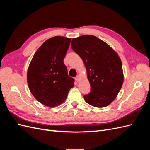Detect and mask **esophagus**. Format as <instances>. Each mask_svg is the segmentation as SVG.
<instances>
[{"label": "esophagus", "mask_w": 150, "mask_h": 150, "mask_svg": "<svg viewBox=\"0 0 150 150\" xmlns=\"http://www.w3.org/2000/svg\"><path fill=\"white\" fill-rule=\"evenodd\" d=\"M75 80L77 81V82H79V76H77L76 78H75Z\"/></svg>", "instance_id": "esophagus-1"}]
</instances>
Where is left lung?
Here are the masks:
<instances>
[{"instance_id":"left-lung-1","label":"left lung","mask_w":150,"mask_h":150,"mask_svg":"<svg viewBox=\"0 0 150 150\" xmlns=\"http://www.w3.org/2000/svg\"><path fill=\"white\" fill-rule=\"evenodd\" d=\"M71 45L84 62L91 85V91L84 95V100L94 107L108 106L116 98L124 81L118 54L92 35L72 39Z\"/></svg>"}]
</instances>
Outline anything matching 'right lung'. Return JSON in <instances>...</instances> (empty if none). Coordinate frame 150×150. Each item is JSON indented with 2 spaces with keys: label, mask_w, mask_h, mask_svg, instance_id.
Instances as JSON below:
<instances>
[{
  "label": "right lung",
  "mask_w": 150,
  "mask_h": 150,
  "mask_svg": "<svg viewBox=\"0 0 150 150\" xmlns=\"http://www.w3.org/2000/svg\"><path fill=\"white\" fill-rule=\"evenodd\" d=\"M71 38L55 36L46 40L32 59L27 73L30 91L45 106L55 107L64 102L74 80L67 74L64 60Z\"/></svg>",
  "instance_id": "add662e5"
}]
</instances>
